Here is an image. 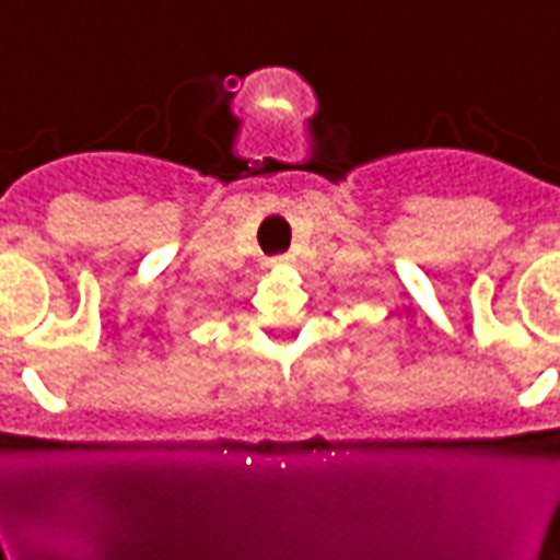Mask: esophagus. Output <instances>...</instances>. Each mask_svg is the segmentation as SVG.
Segmentation results:
<instances>
[{"label": "esophagus", "mask_w": 560, "mask_h": 560, "mask_svg": "<svg viewBox=\"0 0 560 560\" xmlns=\"http://www.w3.org/2000/svg\"><path fill=\"white\" fill-rule=\"evenodd\" d=\"M290 262H292V256L281 254V256H273V259H270V268H287Z\"/></svg>", "instance_id": "obj_1"}]
</instances>
